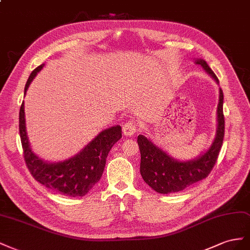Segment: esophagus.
<instances>
[{
    "mask_svg": "<svg viewBox=\"0 0 250 250\" xmlns=\"http://www.w3.org/2000/svg\"><path fill=\"white\" fill-rule=\"evenodd\" d=\"M138 131L137 125L135 124V121H127L124 125H123V132L125 135V136H132L133 134H135Z\"/></svg>",
    "mask_w": 250,
    "mask_h": 250,
    "instance_id": "esophagus-1",
    "label": "esophagus"
}]
</instances>
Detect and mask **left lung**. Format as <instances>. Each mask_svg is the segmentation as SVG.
<instances>
[{
  "label": "left lung",
  "instance_id": "left-lung-1",
  "mask_svg": "<svg viewBox=\"0 0 250 250\" xmlns=\"http://www.w3.org/2000/svg\"><path fill=\"white\" fill-rule=\"evenodd\" d=\"M213 80L219 83L218 77L203 60H197ZM217 135L210 147L199 158L191 161H177L166 152L157 147L144 135H139L137 142L140 149V174L146 183L159 194L178 192L203 180L215 167L220 149L222 147L225 121L223 114V91L220 89L218 104Z\"/></svg>",
  "mask_w": 250,
  "mask_h": 250
}]
</instances>
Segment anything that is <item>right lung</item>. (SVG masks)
Instances as JSON below:
<instances>
[{
  "mask_svg": "<svg viewBox=\"0 0 250 250\" xmlns=\"http://www.w3.org/2000/svg\"><path fill=\"white\" fill-rule=\"evenodd\" d=\"M42 67L44 63L32 71L25 85V93ZM19 129L24 159L32 177L47 188L69 197H83L88 194L102 178L110 149L121 138L119 125L109 127L72 158L62 162L49 163L42 161L31 151L26 133L24 103L20 109Z\"/></svg>",
  "mask_w": 250,
  "mask_h": 250,
  "instance_id": "1",
  "label": "right lung"
}]
</instances>
